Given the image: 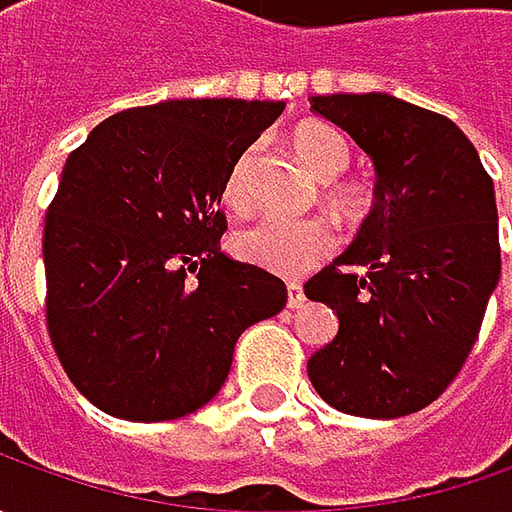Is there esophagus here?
<instances>
[{"mask_svg":"<svg viewBox=\"0 0 512 512\" xmlns=\"http://www.w3.org/2000/svg\"><path fill=\"white\" fill-rule=\"evenodd\" d=\"M302 305H305V290H302L299 282H290V285H287V307L296 310V307Z\"/></svg>","mask_w":512,"mask_h":512,"instance_id":"34e87169","label":"esophagus"}]
</instances>
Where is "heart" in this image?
<instances>
[{"label": "heart", "mask_w": 512, "mask_h": 512, "mask_svg": "<svg viewBox=\"0 0 512 512\" xmlns=\"http://www.w3.org/2000/svg\"><path fill=\"white\" fill-rule=\"evenodd\" d=\"M293 148L302 156L310 173L319 179H336L350 165V150L342 133L327 125H299L293 130ZM256 148H245L230 165L222 185V199L230 207H245L250 202V170ZM330 199L336 205H350L353 196L344 187H333ZM333 247V230L322 219H276L265 216L233 233V253L250 265L262 267L276 276H299L302 270L325 259Z\"/></svg>", "instance_id": "1"}]
</instances>
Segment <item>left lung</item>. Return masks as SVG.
<instances>
[{"instance_id":"left-lung-1","label":"left lung","mask_w":512,"mask_h":512,"mask_svg":"<svg viewBox=\"0 0 512 512\" xmlns=\"http://www.w3.org/2000/svg\"><path fill=\"white\" fill-rule=\"evenodd\" d=\"M310 105L370 156L376 202L353 245L305 285L339 316L307 376L342 413L399 419L439 399L479 339L502 276L493 179L442 113L390 93Z\"/></svg>"}]
</instances>
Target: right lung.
I'll list each match as a JSON object with an SVG mask.
<instances>
[{
	"instance_id": "obj_1",
	"label": "right lung",
	"mask_w": 512,
	"mask_h": 512,
	"mask_svg": "<svg viewBox=\"0 0 512 512\" xmlns=\"http://www.w3.org/2000/svg\"><path fill=\"white\" fill-rule=\"evenodd\" d=\"M285 102L165 99L90 130L45 216L48 330L79 393L130 422L179 419L225 384L282 279L219 250L230 165Z\"/></svg>"
}]
</instances>
